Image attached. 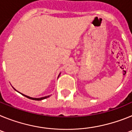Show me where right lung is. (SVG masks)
Wrapping results in <instances>:
<instances>
[{"instance_id": "obj_1", "label": "right lung", "mask_w": 132, "mask_h": 132, "mask_svg": "<svg viewBox=\"0 0 132 132\" xmlns=\"http://www.w3.org/2000/svg\"><path fill=\"white\" fill-rule=\"evenodd\" d=\"M15 89V88H14ZM16 90V89H15ZM20 94H22V93H20ZM22 94V95H24V96H26V97H27V98H30V99H31V100H36V101H41V100H44V99H45V98H48V97H50V95H49V96H44V97H42V98H31V97H30V96H26V95H25V94Z\"/></svg>"}]
</instances>
